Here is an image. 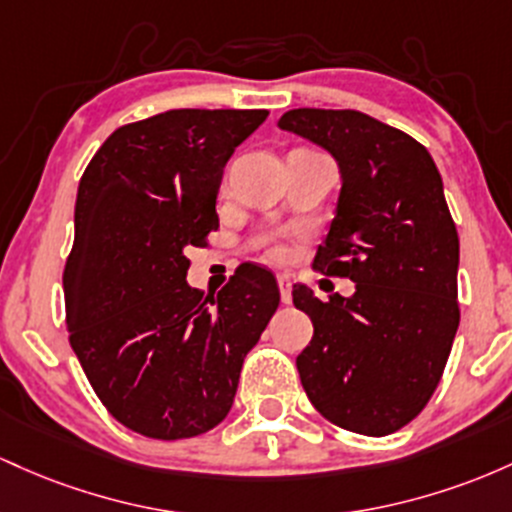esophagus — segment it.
I'll return each mask as SVG.
<instances>
[{
	"label": "esophagus",
	"mask_w": 512,
	"mask_h": 512,
	"mask_svg": "<svg viewBox=\"0 0 512 512\" xmlns=\"http://www.w3.org/2000/svg\"><path fill=\"white\" fill-rule=\"evenodd\" d=\"M278 287H280V300L287 304V302L292 300V280H290V275L280 273L278 275Z\"/></svg>",
	"instance_id": "1"
}]
</instances>
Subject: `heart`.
Segmentation results:
<instances>
[{"label": "heart", "mask_w": 512, "mask_h": 512, "mask_svg": "<svg viewBox=\"0 0 512 512\" xmlns=\"http://www.w3.org/2000/svg\"><path fill=\"white\" fill-rule=\"evenodd\" d=\"M273 256H275V258H278V256H283V251H280V249H275V251H273Z\"/></svg>", "instance_id": "obj_1"}]
</instances>
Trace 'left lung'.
Instances as JSON below:
<instances>
[{
    "label": "left lung",
    "mask_w": 512,
    "mask_h": 512,
    "mask_svg": "<svg viewBox=\"0 0 512 512\" xmlns=\"http://www.w3.org/2000/svg\"><path fill=\"white\" fill-rule=\"evenodd\" d=\"M278 128L338 162L336 217L312 268L355 283L329 302L292 287L314 324L297 355L302 387L338 428L389 435L426 409L459 326V237L440 171L421 142L350 108H292Z\"/></svg>",
    "instance_id": "left-lung-1"
}]
</instances>
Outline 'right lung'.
<instances>
[{"instance_id":"1","label":"right lung","mask_w":512,"mask_h":512,"mask_svg":"<svg viewBox=\"0 0 512 512\" xmlns=\"http://www.w3.org/2000/svg\"><path fill=\"white\" fill-rule=\"evenodd\" d=\"M266 118L176 108L128 123L79 181L62 273L70 346L108 413L147 438H193L225 421L246 353L280 304L256 263L217 297L186 283V251L220 227L222 169Z\"/></svg>"}]
</instances>
